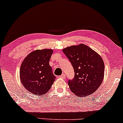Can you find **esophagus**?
<instances>
[{"label":"esophagus","instance_id":"esophagus-1","mask_svg":"<svg viewBox=\"0 0 123 123\" xmlns=\"http://www.w3.org/2000/svg\"><path fill=\"white\" fill-rule=\"evenodd\" d=\"M59 77L60 78H62V79H65V77H66V76H65V74H64H64H62L61 76H60Z\"/></svg>","mask_w":123,"mask_h":123}]
</instances>
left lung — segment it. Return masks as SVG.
I'll return each instance as SVG.
<instances>
[{
	"mask_svg": "<svg viewBox=\"0 0 123 123\" xmlns=\"http://www.w3.org/2000/svg\"><path fill=\"white\" fill-rule=\"evenodd\" d=\"M74 69V76L68 84L79 97L94 93L102 82L105 65L101 57L85 44L72 46L63 50Z\"/></svg>",
	"mask_w": 123,
	"mask_h": 123,
	"instance_id": "8db88e82",
	"label": "left lung"
}]
</instances>
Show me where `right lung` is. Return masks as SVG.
I'll use <instances>...</instances> for the list:
<instances>
[{
    "mask_svg": "<svg viewBox=\"0 0 123 123\" xmlns=\"http://www.w3.org/2000/svg\"><path fill=\"white\" fill-rule=\"evenodd\" d=\"M53 51L37 50L30 52L21 64V82L29 92L37 95L44 94L50 90L55 76L49 65Z\"/></svg>",
    "mask_w": 123,
    "mask_h": 123,
    "instance_id": "obj_1",
    "label": "right lung"
}]
</instances>
